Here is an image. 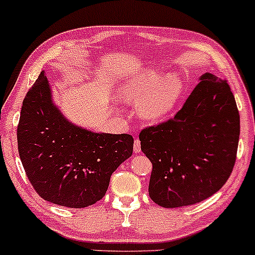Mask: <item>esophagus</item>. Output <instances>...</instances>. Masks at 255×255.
Instances as JSON below:
<instances>
[{
    "instance_id": "obj_1",
    "label": "esophagus",
    "mask_w": 255,
    "mask_h": 255,
    "mask_svg": "<svg viewBox=\"0 0 255 255\" xmlns=\"http://www.w3.org/2000/svg\"><path fill=\"white\" fill-rule=\"evenodd\" d=\"M133 151H134V153H140V152H141V145H140V140L139 139H136L135 141H134Z\"/></svg>"
}]
</instances>
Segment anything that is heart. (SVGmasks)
<instances>
[{
	"mask_svg": "<svg viewBox=\"0 0 255 255\" xmlns=\"http://www.w3.org/2000/svg\"><path fill=\"white\" fill-rule=\"evenodd\" d=\"M182 91V81L177 75L164 78L157 69L128 78L121 85V95L125 99L134 103L142 101L137 107V114L150 122L166 118L176 107Z\"/></svg>",
	"mask_w": 255,
	"mask_h": 255,
	"instance_id": "obj_1",
	"label": "heart"
}]
</instances>
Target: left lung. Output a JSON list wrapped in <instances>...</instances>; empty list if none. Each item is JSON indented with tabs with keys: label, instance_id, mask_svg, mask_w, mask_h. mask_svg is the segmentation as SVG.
<instances>
[{
	"label": "left lung",
	"instance_id": "left-lung-1",
	"mask_svg": "<svg viewBox=\"0 0 255 255\" xmlns=\"http://www.w3.org/2000/svg\"><path fill=\"white\" fill-rule=\"evenodd\" d=\"M239 136L230 86L206 73L174 118L140 131L141 151L152 163L150 198L174 209L211 197L233 171Z\"/></svg>",
	"mask_w": 255,
	"mask_h": 255
}]
</instances>
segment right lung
<instances>
[{
  "label": "right lung",
  "instance_id": "1",
  "mask_svg": "<svg viewBox=\"0 0 255 255\" xmlns=\"http://www.w3.org/2000/svg\"><path fill=\"white\" fill-rule=\"evenodd\" d=\"M16 135L34 191L44 200L71 209L101 200L111 174L133 153L129 134L95 133L71 124L52 103L44 72L26 93Z\"/></svg>",
  "mask_w": 255,
  "mask_h": 255
}]
</instances>
